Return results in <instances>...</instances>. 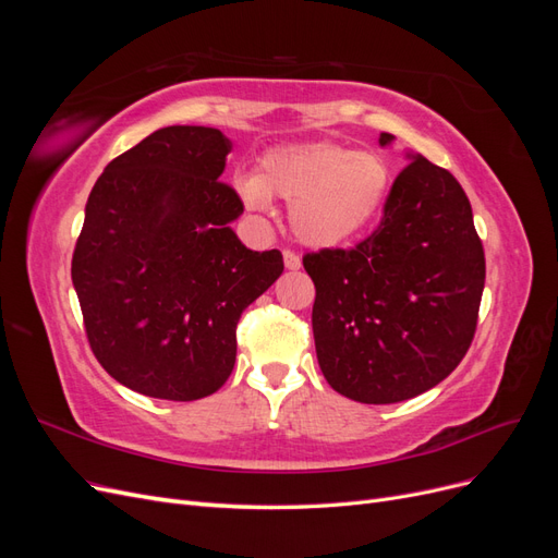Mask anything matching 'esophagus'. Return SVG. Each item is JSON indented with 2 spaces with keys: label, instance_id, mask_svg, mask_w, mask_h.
Listing matches in <instances>:
<instances>
[{
  "label": "esophagus",
  "instance_id": "esophagus-1",
  "mask_svg": "<svg viewBox=\"0 0 558 558\" xmlns=\"http://www.w3.org/2000/svg\"><path fill=\"white\" fill-rule=\"evenodd\" d=\"M283 263H286V267H289V269H300V265H302L300 256H298L295 251H291V248L283 251Z\"/></svg>",
  "mask_w": 558,
  "mask_h": 558
}]
</instances>
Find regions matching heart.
I'll return each instance as SVG.
<instances>
[{
	"mask_svg": "<svg viewBox=\"0 0 558 558\" xmlns=\"http://www.w3.org/2000/svg\"><path fill=\"white\" fill-rule=\"evenodd\" d=\"M263 172L240 174L234 189L248 209L265 211L272 193L291 202L298 238L316 248L342 246L377 221L393 172L377 150L316 142L269 150Z\"/></svg>",
	"mask_w": 558,
	"mask_h": 558,
	"instance_id": "obj_1",
	"label": "heart"
}]
</instances>
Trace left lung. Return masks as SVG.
<instances>
[{
  "instance_id": "8db88e82",
  "label": "left lung",
  "mask_w": 558,
  "mask_h": 558,
  "mask_svg": "<svg viewBox=\"0 0 558 558\" xmlns=\"http://www.w3.org/2000/svg\"><path fill=\"white\" fill-rule=\"evenodd\" d=\"M391 142L381 132L379 144ZM410 160L367 240L302 258L316 286L320 373L365 404L410 400L440 384L477 328L486 263L470 199L451 172L418 154Z\"/></svg>"
}]
</instances>
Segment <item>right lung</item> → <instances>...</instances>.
<instances>
[{
	"label": "right lung",
	"instance_id": "add662e5",
	"mask_svg": "<svg viewBox=\"0 0 558 558\" xmlns=\"http://www.w3.org/2000/svg\"><path fill=\"white\" fill-rule=\"evenodd\" d=\"M232 142L170 125L113 158L93 185L72 281L95 359L142 396L216 393L238 356V320L283 272L281 251L246 248L240 195L218 181Z\"/></svg>",
	"mask_w": 558,
	"mask_h": 558
}]
</instances>
